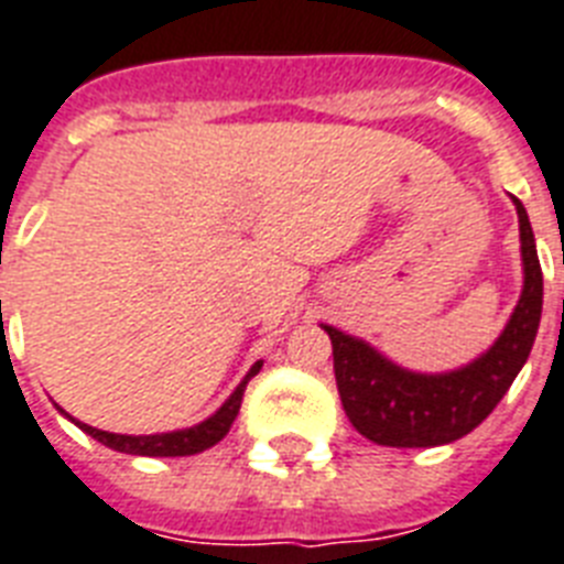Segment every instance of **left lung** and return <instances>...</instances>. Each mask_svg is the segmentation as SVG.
<instances>
[{
    "label": "left lung",
    "instance_id": "8db88e82",
    "mask_svg": "<svg viewBox=\"0 0 564 564\" xmlns=\"http://www.w3.org/2000/svg\"><path fill=\"white\" fill-rule=\"evenodd\" d=\"M512 203L519 214L524 290L496 345L466 368L414 373L393 365L361 338L324 324L333 341V370L345 414L368 441L397 448H429L460 441L492 414L524 368L542 322V267L528 210L516 196Z\"/></svg>",
    "mask_w": 564,
    "mask_h": 564
}]
</instances>
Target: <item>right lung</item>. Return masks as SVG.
<instances>
[{"label":"right lung","mask_w":564,"mask_h":564,"mask_svg":"<svg viewBox=\"0 0 564 564\" xmlns=\"http://www.w3.org/2000/svg\"><path fill=\"white\" fill-rule=\"evenodd\" d=\"M263 368V361H254L251 370L246 373L237 391L223 402V409L217 414H210L208 420H203L199 425H191V429H182V432H167V434H112V432H100V429H91V425L80 423L75 416H68L72 423L80 425L89 437H95L104 446L116 448V452H127V455H148V457H185L196 455V452H205L214 443H219L228 434L235 416L240 414V402L242 393H246V386H249L251 377H258V370Z\"/></svg>","instance_id":"obj_1"}]
</instances>
